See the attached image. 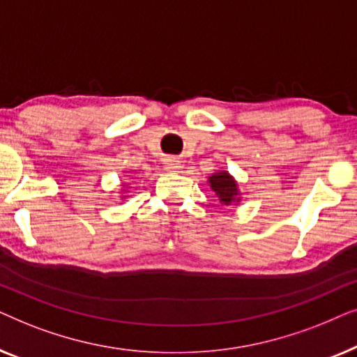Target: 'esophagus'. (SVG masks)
<instances>
[{"label":"esophagus","mask_w":357,"mask_h":357,"mask_svg":"<svg viewBox=\"0 0 357 357\" xmlns=\"http://www.w3.org/2000/svg\"><path fill=\"white\" fill-rule=\"evenodd\" d=\"M180 167H182V165H180V160H177L175 158H170L165 160V169L170 170V172H178Z\"/></svg>","instance_id":"34e87169"}]
</instances>
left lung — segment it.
Here are the masks:
<instances>
[{"label":"left lung","instance_id":"left-lung-1","mask_svg":"<svg viewBox=\"0 0 357 357\" xmlns=\"http://www.w3.org/2000/svg\"><path fill=\"white\" fill-rule=\"evenodd\" d=\"M208 182L211 185V190L216 193V197L222 204L229 206V204L232 203H238V199H241L238 185L227 170H219L218 174H213Z\"/></svg>","mask_w":357,"mask_h":357}]
</instances>
